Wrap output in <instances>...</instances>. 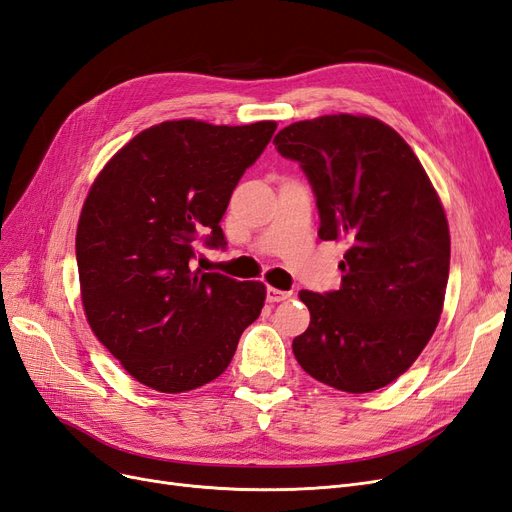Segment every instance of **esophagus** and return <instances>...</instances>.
<instances>
[{
    "label": "esophagus",
    "instance_id": "esophagus-1",
    "mask_svg": "<svg viewBox=\"0 0 512 512\" xmlns=\"http://www.w3.org/2000/svg\"><path fill=\"white\" fill-rule=\"evenodd\" d=\"M266 298H268V302H283V300L291 298V291H280V289L268 287L266 289Z\"/></svg>",
    "mask_w": 512,
    "mask_h": 512
}]
</instances>
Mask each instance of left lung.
Masks as SVG:
<instances>
[{
    "mask_svg": "<svg viewBox=\"0 0 512 512\" xmlns=\"http://www.w3.org/2000/svg\"><path fill=\"white\" fill-rule=\"evenodd\" d=\"M274 144L308 178L319 238L349 244L338 291H300L310 325L293 355L334 389H381L415 364L440 319L451 261L440 197L404 138L372 117L300 121Z\"/></svg>",
    "mask_w": 512,
    "mask_h": 512,
    "instance_id": "obj_1",
    "label": "left lung"
}]
</instances>
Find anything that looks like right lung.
Masks as SVG:
<instances>
[{
	"label": "right lung",
	"mask_w": 512,
	"mask_h": 512,
	"mask_svg": "<svg viewBox=\"0 0 512 512\" xmlns=\"http://www.w3.org/2000/svg\"><path fill=\"white\" fill-rule=\"evenodd\" d=\"M274 121H166L129 140L80 212L76 261L87 321L138 383L183 393L221 376L266 302L257 280L193 270L200 242L227 244L221 219Z\"/></svg>",
	"instance_id": "right-lung-1"
}]
</instances>
